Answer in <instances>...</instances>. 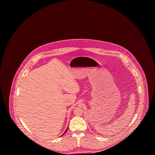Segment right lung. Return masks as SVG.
Masks as SVG:
<instances>
[{
    "label": "right lung",
    "mask_w": 155,
    "mask_h": 155,
    "mask_svg": "<svg viewBox=\"0 0 155 155\" xmlns=\"http://www.w3.org/2000/svg\"><path fill=\"white\" fill-rule=\"evenodd\" d=\"M67 129L66 130V131H65V132H64V133H63V135H64V134H65V133H66V132H67ZM62 135H61V136H62Z\"/></svg>",
    "instance_id": "obj_1"
}]
</instances>
